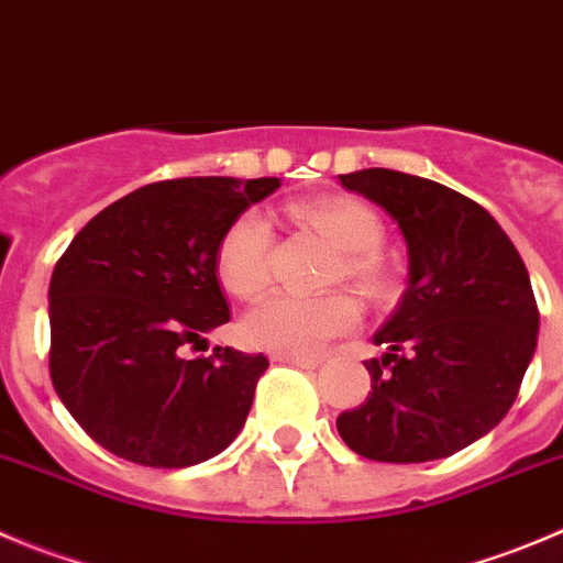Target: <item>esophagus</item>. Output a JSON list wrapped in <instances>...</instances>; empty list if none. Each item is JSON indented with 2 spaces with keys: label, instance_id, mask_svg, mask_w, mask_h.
Returning a JSON list of instances; mask_svg holds the SVG:
<instances>
[{
  "label": "esophagus",
  "instance_id": "obj_1",
  "mask_svg": "<svg viewBox=\"0 0 563 563\" xmlns=\"http://www.w3.org/2000/svg\"><path fill=\"white\" fill-rule=\"evenodd\" d=\"M273 362H278V365L303 367V371H314V367L320 365L318 358H312V356H287V353H276V356H273Z\"/></svg>",
  "mask_w": 563,
  "mask_h": 563
}]
</instances>
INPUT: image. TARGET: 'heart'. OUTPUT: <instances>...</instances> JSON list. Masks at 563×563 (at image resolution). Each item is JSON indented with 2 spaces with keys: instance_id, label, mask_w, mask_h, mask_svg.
<instances>
[{
  "instance_id": "1",
  "label": "heart",
  "mask_w": 563,
  "mask_h": 563,
  "mask_svg": "<svg viewBox=\"0 0 563 563\" xmlns=\"http://www.w3.org/2000/svg\"><path fill=\"white\" fill-rule=\"evenodd\" d=\"M296 221L323 234L342 251L334 278H347L367 296H384L389 273L376 249L384 240V223L358 198L320 196L290 207ZM273 232L262 212H243L218 243V278L232 296L256 298L271 282ZM358 323V303L347 292L320 298L278 296L256 303L243 318V336L254 347L287 356H312L334 336Z\"/></svg>"
}]
</instances>
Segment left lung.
<instances>
[{
  "instance_id": "8db88e82",
  "label": "left lung",
  "mask_w": 563,
  "mask_h": 563,
  "mask_svg": "<svg viewBox=\"0 0 563 563\" xmlns=\"http://www.w3.org/2000/svg\"><path fill=\"white\" fill-rule=\"evenodd\" d=\"M398 221L409 287L365 362L367 400L336 417L342 442L389 464L433 462L473 445L511 409L531 365L539 309L526 262L473 198L389 168L340 176Z\"/></svg>"
}]
</instances>
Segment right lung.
<instances>
[{"label":"right lung","instance_id":"right-lung-1","mask_svg":"<svg viewBox=\"0 0 563 563\" xmlns=\"http://www.w3.org/2000/svg\"><path fill=\"white\" fill-rule=\"evenodd\" d=\"M276 176H187L137 187L90 218L49 282V373L93 442L143 467H190L234 442L262 353L205 345L229 323L218 243Z\"/></svg>","mask_w":563,"mask_h":563}]
</instances>
